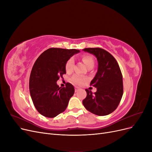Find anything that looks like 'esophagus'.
Here are the masks:
<instances>
[{"label": "esophagus", "instance_id": "1", "mask_svg": "<svg viewBox=\"0 0 152 152\" xmlns=\"http://www.w3.org/2000/svg\"><path fill=\"white\" fill-rule=\"evenodd\" d=\"M79 90V87H75V92H77Z\"/></svg>", "mask_w": 152, "mask_h": 152}]
</instances>
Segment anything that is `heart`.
<instances>
[{
  "label": "heart",
  "instance_id": "heart-1",
  "mask_svg": "<svg viewBox=\"0 0 152 152\" xmlns=\"http://www.w3.org/2000/svg\"><path fill=\"white\" fill-rule=\"evenodd\" d=\"M81 60L82 61L86 66L88 68H93L94 65V59L89 54H83L81 56ZM74 68V60L73 58H70L66 62L65 70L67 73H71L73 70ZM72 82L78 85H81L86 80L85 78L79 75H74L72 77Z\"/></svg>",
  "mask_w": 152,
  "mask_h": 152
}]
</instances>
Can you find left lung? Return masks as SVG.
I'll list each match as a JSON object with an SVG mask.
<instances>
[{"label": "left lung", "instance_id": "obj_1", "mask_svg": "<svg viewBox=\"0 0 152 152\" xmlns=\"http://www.w3.org/2000/svg\"><path fill=\"white\" fill-rule=\"evenodd\" d=\"M94 54L98 61V69L90 86L96 87L94 94L86 89L87 96L82 101L84 107L95 115L104 116L115 110L123 95L122 74L116 59L102 48H85Z\"/></svg>", "mask_w": 152, "mask_h": 152}]
</instances>
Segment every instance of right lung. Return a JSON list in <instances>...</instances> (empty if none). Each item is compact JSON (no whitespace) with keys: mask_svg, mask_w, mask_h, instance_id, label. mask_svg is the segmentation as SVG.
<instances>
[{"mask_svg":"<svg viewBox=\"0 0 152 152\" xmlns=\"http://www.w3.org/2000/svg\"><path fill=\"white\" fill-rule=\"evenodd\" d=\"M75 49L50 48L37 59L32 67L29 89L37 110L43 116L53 118L66 110L75 89L69 82L59 87L56 82L66 74V62L73 54Z\"/></svg>","mask_w":152,"mask_h":152,"instance_id":"right-lung-1","label":"right lung"}]
</instances>
